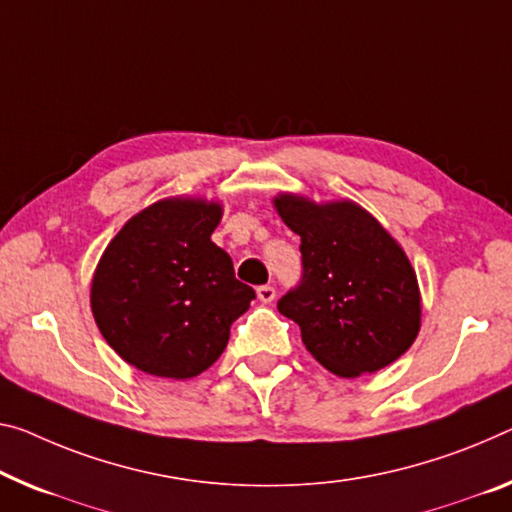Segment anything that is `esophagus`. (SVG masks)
<instances>
[{
	"instance_id": "obj_1",
	"label": "esophagus",
	"mask_w": 512,
	"mask_h": 512,
	"mask_svg": "<svg viewBox=\"0 0 512 512\" xmlns=\"http://www.w3.org/2000/svg\"><path fill=\"white\" fill-rule=\"evenodd\" d=\"M256 295L263 304H270V302H274V297H277V290H274V286H258Z\"/></svg>"
}]
</instances>
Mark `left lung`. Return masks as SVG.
Returning a JSON list of instances; mask_svg holds the SVG:
<instances>
[{
    "label": "left lung",
    "mask_w": 512,
    "mask_h": 512,
    "mask_svg": "<svg viewBox=\"0 0 512 512\" xmlns=\"http://www.w3.org/2000/svg\"><path fill=\"white\" fill-rule=\"evenodd\" d=\"M272 203L302 240V281L277 306L300 325L306 350L338 377L375 373L405 355L421 329V293L391 233L348 199L281 192Z\"/></svg>",
    "instance_id": "obj_1"
}]
</instances>
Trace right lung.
I'll return each instance as SVG.
<instances>
[{
    "mask_svg": "<svg viewBox=\"0 0 512 512\" xmlns=\"http://www.w3.org/2000/svg\"><path fill=\"white\" fill-rule=\"evenodd\" d=\"M222 203L169 196L137 212L102 251L91 311L116 355L148 375L187 380L210 368L254 288L210 240Z\"/></svg>",
    "mask_w": 512,
    "mask_h": 512,
    "instance_id": "1",
    "label": "right lung"
}]
</instances>
